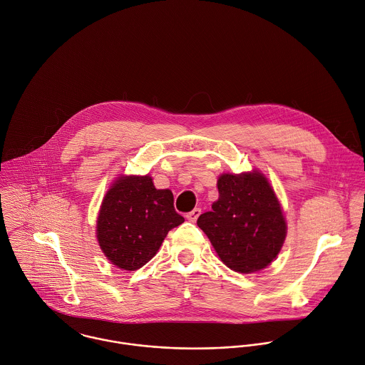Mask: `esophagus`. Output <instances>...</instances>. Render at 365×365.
Listing matches in <instances>:
<instances>
[{
    "label": "esophagus",
    "mask_w": 365,
    "mask_h": 365,
    "mask_svg": "<svg viewBox=\"0 0 365 365\" xmlns=\"http://www.w3.org/2000/svg\"><path fill=\"white\" fill-rule=\"evenodd\" d=\"M200 213H202V210H200V209H193L190 213H187V215H186V219L189 220L190 222H195V221L197 220V217L200 216Z\"/></svg>",
    "instance_id": "esophagus-1"
}]
</instances>
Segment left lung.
I'll return each mask as SVG.
<instances>
[{"instance_id": "1", "label": "left lung", "mask_w": 365, "mask_h": 365, "mask_svg": "<svg viewBox=\"0 0 365 365\" xmlns=\"http://www.w3.org/2000/svg\"><path fill=\"white\" fill-rule=\"evenodd\" d=\"M219 200L197 225L232 271L251 274L268 267L285 241L287 222L267 178L259 172L219 178Z\"/></svg>"}]
</instances>
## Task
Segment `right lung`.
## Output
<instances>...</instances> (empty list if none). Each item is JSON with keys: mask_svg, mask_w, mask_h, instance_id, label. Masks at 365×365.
I'll list each match as a JSON object with an SVG mask.
<instances>
[{"mask_svg": "<svg viewBox=\"0 0 365 365\" xmlns=\"http://www.w3.org/2000/svg\"><path fill=\"white\" fill-rule=\"evenodd\" d=\"M183 221L170 190L155 189L149 176H123L103 200L97 240L114 265L135 271L152 259L168 231Z\"/></svg>", "mask_w": 365, "mask_h": 365, "instance_id": "add662e5", "label": "right lung"}]
</instances>
